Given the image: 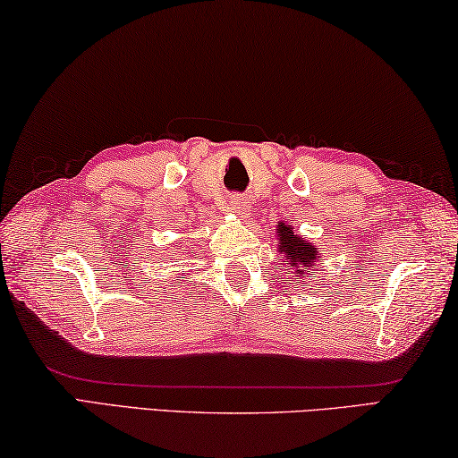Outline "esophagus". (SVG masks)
I'll return each instance as SVG.
<instances>
[{"instance_id":"34e87169","label":"esophagus","mask_w":458,"mask_h":458,"mask_svg":"<svg viewBox=\"0 0 458 458\" xmlns=\"http://www.w3.org/2000/svg\"><path fill=\"white\" fill-rule=\"evenodd\" d=\"M229 207H231V211H235V213H239V215H243V211H245V200L239 197V194H235V197H231L229 199Z\"/></svg>"}]
</instances>
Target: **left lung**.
<instances>
[{"instance_id": "1", "label": "left lung", "mask_w": 458, "mask_h": 458, "mask_svg": "<svg viewBox=\"0 0 458 458\" xmlns=\"http://www.w3.org/2000/svg\"><path fill=\"white\" fill-rule=\"evenodd\" d=\"M278 235H280L278 250L282 253H286V259H290L292 264H296V261H298V264L304 266V269H309V267L314 266L312 261L318 258L317 247L309 245L304 242V239L296 237L294 233H292V227H288V225H284V223L278 227ZM298 274H300V269H298ZM298 278H300V276H298Z\"/></svg>"}]
</instances>
